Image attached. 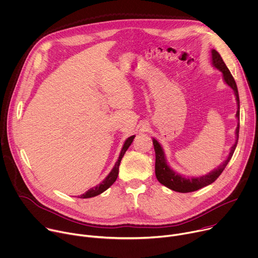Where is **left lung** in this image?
<instances>
[{
    "instance_id": "left-lung-1",
    "label": "left lung",
    "mask_w": 258,
    "mask_h": 258,
    "mask_svg": "<svg viewBox=\"0 0 258 258\" xmlns=\"http://www.w3.org/2000/svg\"><path fill=\"white\" fill-rule=\"evenodd\" d=\"M212 61H213V65L223 73V77H224L225 82L233 89V91L236 95L237 105H238V110H237L236 117L239 121V118H240V100H239L238 88H237V84L235 82V79L232 76L228 67L226 66L225 62L223 61L221 55L218 53L216 49L212 50ZM236 138H237V140H236L235 144L231 147V151L229 153L228 159L215 171L211 172L210 174L205 175V176L196 177V178H185V177L175 173L167 164L165 154H164V150H163L161 144L156 139H153L152 142H153V146H154V151H156V176H157V179L159 180V182L161 184L165 185L169 189L177 191V192H181V193L193 192V191H196V190H198L202 187H205V186H208V185L214 183L219 178V176L223 173V171L225 170L228 163L230 162V160L233 157V153L236 149V146H237V143H238V138H239V123H238V126L236 128Z\"/></svg>"
}]
</instances>
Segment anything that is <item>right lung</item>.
Wrapping results in <instances>:
<instances>
[{"instance_id":"1","label":"right lung","mask_w":258,"mask_h":258,"mask_svg":"<svg viewBox=\"0 0 258 258\" xmlns=\"http://www.w3.org/2000/svg\"><path fill=\"white\" fill-rule=\"evenodd\" d=\"M134 137H135V136L133 135V136L129 137V138L125 141V143H124V145H123V148H122V150H121L120 156H119V159H118L117 163L115 164V166H114L113 170L111 171V173L107 176V178H106L104 181H102L100 184H98L97 186L90 188V189H89V190H87L84 194L80 195V196H79V198H89V197H94V196H96V195H98V194L102 193L104 191H106L109 187H111V186L114 184V182H115V181L117 180V178H118V174H119V166H120L121 160H122L123 156L125 154L126 150H127V149L129 148V146L131 145V143H132V141H133Z\"/></svg>"}]
</instances>
